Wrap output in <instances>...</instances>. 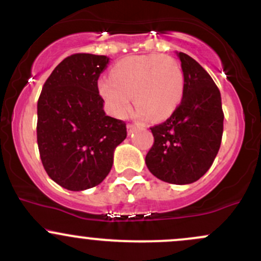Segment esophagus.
<instances>
[{"label": "esophagus", "mask_w": 261, "mask_h": 261, "mask_svg": "<svg viewBox=\"0 0 261 261\" xmlns=\"http://www.w3.org/2000/svg\"><path fill=\"white\" fill-rule=\"evenodd\" d=\"M135 128H136V125H134V124H127V130H128V133H133Z\"/></svg>", "instance_id": "obj_1"}]
</instances>
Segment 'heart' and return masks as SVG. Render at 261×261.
Here are the masks:
<instances>
[{
    "instance_id": "b5f03b06",
    "label": "heart",
    "mask_w": 261,
    "mask_h": 261,
    "mask_svg": "<svg viewBox=\"0 0 261 261\" xmlns=\"http://www.w3.org/2000/svg\"><path fill=\"white\" fill-rule=\"evenodd\" d=\"M185 77L174 58L137 55L122 59L113 67L112 77L98 81V92L109 112L125 118L134 101L140 118L167 119L184 97Z\"/></svg>"
}]
</instances>
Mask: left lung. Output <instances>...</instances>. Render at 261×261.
<instances>
[{
    "mask_svg": "<svg viewBox=\"0 0 261 261\" xmlns=\"http://www.w3.org/2000/svg\"><path fill=\"white\" fill-rule=\"evenodd\" d=\"M185 77L184 97L169 119L151 127L154 143L146 166L155 178L185 185L199 180L218 153L223 134L221 93L199 62L176 51Z\"/></svg>",
    "mask_w": 261,
    "mask_h": 261,
    "instance_id": "obj_1",
    "label": "left lung"
}]
</instances>
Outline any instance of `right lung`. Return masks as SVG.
Instances as JSON below:
<instances>
[{
	"mask_svg": "<svg viewBox=\"0 0 261 261\" xmlns=\"http://www.w3.org/2000/svg\"><path fill=\"white\" fill-rule=\"evenodd\" d=\"M108 64L104 55L68 56L39 97V153L47 175L67 190L100 184L112 169L114 151L126 139V124L107 115L98 92V79Z\"/></svg>",
	"mask_w": 261,
	"mask_h": 261,
	"instance_id": "1",
	"label": "right lung"
}]
</instances>
